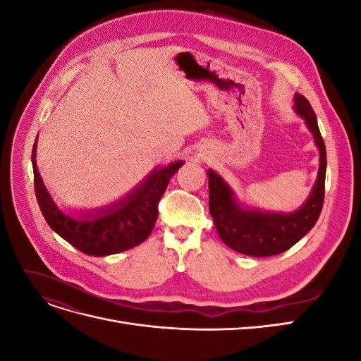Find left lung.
Here are the masks:
<instances>
[{
    "label": "left lung",
    "instance_id": "obj_1",
    "mask_svg": "<svg viewBox=\"0 0 361 361\" xmlns=\"http://www.w3.org/2000/svg\"><path fill=\"white\" fill-rule=\"evenodd\" d=\"M293 111L304 120L319 152L318 176L307 200L298 209L271 212L245 204L215 170L209 169L206 171L209 182V212L215 228L221 241L238 253L253 257L280 255L309 233L319 218L325 194V145L314 111L309 101L298 93L293 94Z\"/></svg>",
    "mask_w": 361,
    "mask_h": 361
}]
</instances>
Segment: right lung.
<instances>
[{
    "label": "right lung",
    "mask_w": 361,
    "mask_h": 361,
    "mask_svg": "<svg viewBox=\"0 0 361 361\" xmlns=\"http://www.w3.org/2000/svg\"><path fill=\"white\" fill-rule=\"evenodd\" d=\"M37 138L31 162L40 211L54 232L89 256H110L145 243L154 231L158 203L170 179L185 161L158 166L123 197L92 209H61L43 183L36 162Z\"/></svg>",
    "instance_id": "right-lung-1"
}]
</instances>
